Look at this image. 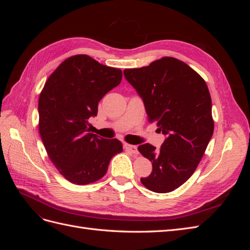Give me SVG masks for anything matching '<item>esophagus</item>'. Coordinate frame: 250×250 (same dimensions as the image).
<instances>
[{
  "label": "esophagus",
  "instance_id": "1",
  "mask_svg": "<svg viewBox=\"0 0 250 250\" xmlns=\"http://www.w3.org/2000/svg\"><path fill=\"white\" fill-rule=\"evenodd\" d=\"M124 148L131 153H134V154L138 153V148L134 145H130V144H124Z\"/></svg>",
  "mask_w": 250,
  "mask_h": 250
}]
</instances>
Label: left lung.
<instances>
[{"label": "left lung", "mask_w": 250, "mask_h": 250, "mask_svg": "<svg viewBox=\"0 0 250 250\" xmlns=\"http://www.w3.org/2000/svg\"><path fill=\"white\" fill-rule=\"evenodd\" d=\"M124 76L143 99L149 122L166 135L161 149L150 144L139 146L152 163V172L141 183L155 193L172 192L192 176L214 132L207 83L174 57L126 69Z\"/></svg>", "instance_id": "obj_1"}]
</instances>
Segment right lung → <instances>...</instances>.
Returning a JSON list of instances; mask_svg holds the SVG:
<instances>
[{"label": "right lung", "instance_id": "add662e5", "mask_svg": "<svg viewBox=\"0 0 250 250\" xmlns=\"http://www.w3.org/2000/svg\"><path fill=\"white\" fill-rule=\"evenodd\" d=\"M121 80L120 69L81 54L66 58L44 83L39 100L41 137L52 163L75 185L102 178L112 156L123 151L119 140H105L87 129L98 103Z\"/></svg>", "mask_w": 250, "mask_h": 250}]
</instances>
